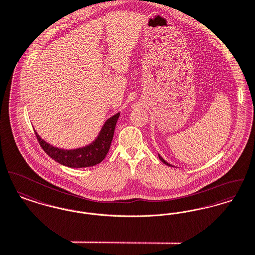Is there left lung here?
<instances>
[{
	"label": "left lung",
	"instance_id": "left-lung-1",
	"mask_svg": "<svg viewBox=\"0 0 255 255\" xmlns=\"http://www.w3.org/2000/svg\"><path fill=\"white\" fill-rule=\"evenodd\" d=\"M158 157H159V159H160V160L162 161V162H163V163H164V164H166V165H167V166H171V167H174V166H173V165H171V164H170V163H168V162H167V161L164 160V159H163V158H162V157H161L160 154H158Z\"/></svg>",
	"mask_w": 255,
	"mask_h": 255
}]
</instances>
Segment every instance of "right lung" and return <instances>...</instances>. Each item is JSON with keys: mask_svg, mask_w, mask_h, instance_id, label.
Instances as JSON below:
<instances>
[{"mask_svg": "<svg viewBox=\"0 0 255 255\" xmlns=\"http://www.w3.org/2000/svg\"><path fill=\"white\" fill-rule=\"evenodd\" d=\"M120 116V112L116 113L104 124L101 131L94 141L84 147L65 149L54 147L43 140L35 130L37 140L45 152L54 160L70 168H86L92 167L104 160L108 154L113 139L116 123Z\"/></svg>", "mask_w": 255, "mask_h": 255, "instance_id": "right-lung-1", "label": "right lung"}]
</instances>
